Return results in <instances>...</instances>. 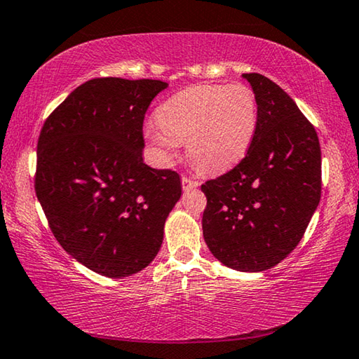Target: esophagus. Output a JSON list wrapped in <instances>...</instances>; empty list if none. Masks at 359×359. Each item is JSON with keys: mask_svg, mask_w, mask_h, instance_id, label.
I'll return each mask as SVG.
<instances>
[{"mask_svg": "<svg viewBox=\"0 0 359 359\" xmlns=\"http://www.w3.org/2000/svg\"><path fill=\"white\" fill-rule=\"evenodd\" d=\"M181 184H183L184 191H189V189H194V187L201 186L198 180L194 178V176H187V175H183V178H181Z\"/></svg>", "mask_w": 359, "mask_h": 359, "instance_id": "obj_1", "label": "esophagus"}]
</instances>
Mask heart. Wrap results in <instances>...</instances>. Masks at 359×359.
<instances>
[{
	"instance_id": "1",
	"label": "heart",
	"mask_w": 359,
	"mask_h": 359,
	"mask_svg": "<svg viewBox=\"0 0 359 359\" xmlns=\"http://www.w3.org/2000/svg\"><path fill=\"white\" fill-rule=\"evenodd\" d=\"M146 135L167 158L187 141V154L205 172H224L248 152L257 128L255 92L242 82L202 84L165 100Z\"/></svg>"
}]
</instances>
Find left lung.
I'll use <instances>...</instances> for the list:
<instances>
[{
	"label": "left lung",
	"mask_w": 359,
	"mask_h": 359,
	"mask_svg": "<svg viewBox=\"0 0 359 359\" xmlns=\"http://www.w3.org/2000/svg\"><path fill=\"white\" fill-rule=\"evenodd\" d=\"M257 128L246 156L202 184L203 238L216 259L240 272L277 266L304 237L321 197L318 135L287 93L246 73Z\"/></svg>",
	"instance_id": "1"
}]
</instances>
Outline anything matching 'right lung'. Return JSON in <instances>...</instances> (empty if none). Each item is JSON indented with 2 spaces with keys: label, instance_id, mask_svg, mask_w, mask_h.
<instances>
[{
  "label": "right lung",
  "instance_id": "right-lung-1",
  "mask_svg": "<svg viewBox=\"0 0 359 359\" xmlns=\"http://www.w3.org/2000/svg\"><path fill=\"white\" fill-rule=\"evenodd\" d=\"M167 82L97 78L47 117L38 138L34 191L62 248L109 278L149 266L181 197L173 170L143 162V121Z\"/></svg>",
  "mask_w": 359,
  "mask_h": 359
}]
</instances>
